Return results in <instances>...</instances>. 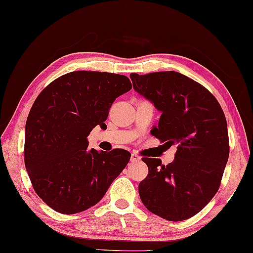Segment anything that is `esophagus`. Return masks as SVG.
<instances>
[{
    "instance_id": "1",
    "label": "esophagus",
    "mask_w": 253,
    "mask_h": 253,
    "mask_svg": "<svg viewBox=\"0 0 253 253\" xmlns=\"http://www.w3.org/2000/svg\"><path fill=\"white\" fill-rule=\"evenodd\" d=\"M140 160V157L136 153H131V163H137Z\"/></svg>"
}]
</instances>
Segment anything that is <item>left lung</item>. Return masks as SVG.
Here are the masks:
<instances>
[{"label": "left lung", "instance_id": "1", "mask_svg": "<svg viewBox=\"0 0 253 253\" xmlns=\"http://www.w3.org/2000/svg\"><path fill=\"white\" fill-rule=\"evenodd\" d=\"M133 89L162 113L151 134L170 147L174 160L143 158L149 174L139 183L143 205L167 221L201 211L218 191L229 158L227 120L208 89L179 72L130 74Z\"/></svg>", "mask_w": 253, "mask_h": 253}]
</instances>
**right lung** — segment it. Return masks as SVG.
<instances>
[{"label": "right lung", "instance_id": "add662e5", "mask_svg": "<svg viewBox=\"0 0 253 253\" xmlns=\"http://www.w3.org/2000/svg\"><path fill=\"white\" fill-rule=\"evenodd\" d=\"M131 89L126 75L71 72L36 98L25 124L24 163L35 192L52 209L77 214L96 205L130 152L88 150V134L106 127L114 101Z\"/></svg>", "mask_w": 253, "mask_h": 253}]
</instances>
